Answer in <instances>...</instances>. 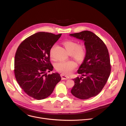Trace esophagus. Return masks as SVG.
I'll list each match as a JSON object with an SVG mask.
<instances>
[{"label": "esophagus", "mask_w": 126, "mask_h": 126, "mask_svg": "<svg viewBox=\"0 0 126 126\" xmlns=\"http://www.w3.org/2000/svg\"><path fill=\"white\" fill-rule=\"evenodd\" d=\"M61 77L62 78V80H67V79H68L69 78V77L68 76H66L62 74L61 75Z\"/></svg>", "instance_id": "esophagus-1"}]
</instances>
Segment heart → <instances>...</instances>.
<instances>
[{
  "instance_id": "heart-1",
  "label": "heart",
  "mask_w": 126,
  "mask_h": 126,
  "mask_svg": "<svg viewBox=\"0 0 126 126\" xmlns=\"http://www.w3.org/2000/svg\"><path fill=\"white\" fill-rule=\"evenodd\" d=\"M63 45L68 54H72V57L76 60L81 61L84 59L85 56V50L83 46L78 45L77 42L71 40L64 41ZM54 48L55 45L52 46L50 50V56L51 58L53 57V51H54ZM76 66V63L72 61H61L57 62L55 64L56 70L64 75H69L71 74Z\"/></svg>"
}]
</instances>
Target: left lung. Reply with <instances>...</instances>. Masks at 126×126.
<instances>
[{"instance_id": "8db88e82", "label": "left lung", "mask_w": 126, "mask_h": 126, "mask_svg": "<svg viewBox=\"0 0 126 126\" xmlns=\"http://www.w3.org/2000/svg\"><path fill=\"white\" fill-rule=\"evenodd\" d=\"M69 36L82 40L85 46V57L78 70L82 77L73 79L75 85L71 93L78 98L86 100L100 93L109 77L111 65L108 50L102 40L90 31Z\"/></svg>"}]
</instances>
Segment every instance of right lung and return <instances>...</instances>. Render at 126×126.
I'll list each match as a JSON object with an SVG mask.
<instances>
[{
    "instance_id": "add662e5",
    "label": "right lung",
    "mask_w": 126,
    "mask_h": 126,
    "mask_svg": "<svg viewBox=\"0 0 126 126\" xmlns=\"http://www.w3.org/2000/svg\"><path fill=\"white\" fill-rule=\"evenodd\" d=\"M61 35L37 32L25 39L17 49L14 61L17 82L26 94L36 100L49 96L61 80L58 72L47 75L54 68L50 50Z\"/></svg>"
}]
</instances>
